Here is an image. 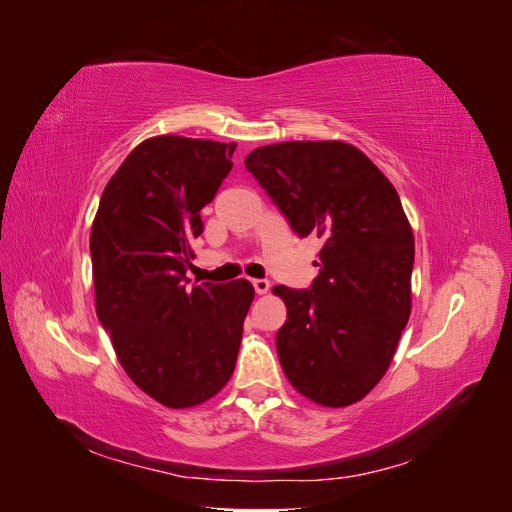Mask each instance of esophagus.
Masks as SVG:
<instances>
[{
  "label": "esophagus",
  "mask_w": 512,
  "mask_h": 512,
  "mask_svg": "<svg viewBox=\"0 0 512 512\" xmlns=\"http://www.w3.org/2000/svg\"><path fill=\"white\" fill-rule=\"evenodd\" d=\"M252 284H254V290H256L258 294H267V292L271 290V284H269V280H254Z\"/></svg>",
  "instance_id": "obj_1"
}]
</instances>
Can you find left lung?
<instances>
[{"mask_svg": "<svg viewBox=\"0 0 512 512\" xmlns=\"http://www.w3.org/2000/svg\"><path fill=\"white\" fill-rule=\"evenodd\" d=\"M245 166L294 232L322 241L312 290L273 288L288 314L275 339L284 374L318 406H352L386 374L412 312L414 235L399 194L344 141L265 145Z\"/></svg>", "mask_w": 512, "mask_h": 512, "instance_id": "1", "label": "left lung"}]
</instances>
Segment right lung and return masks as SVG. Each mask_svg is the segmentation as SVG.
Segmentation results:
<instances>
[{"label":"right lung","instance_id":"right-lung-1","mask_svg":"<svg viewBox=\"0 0 512 512\" xmlns=\"http://www.w3.org/2000/svg\"><path fill=\"white\" fill-rule=\"evenodd\" d=\"M237 143L175 134L136 145L108 179L91 224L96 314L130 380L166 408H194L235 371L247 280L185 288L200 211L232 168Z\"/></svg>","mask_w":512,"mask_h":512}]
</instances>
